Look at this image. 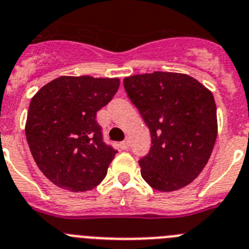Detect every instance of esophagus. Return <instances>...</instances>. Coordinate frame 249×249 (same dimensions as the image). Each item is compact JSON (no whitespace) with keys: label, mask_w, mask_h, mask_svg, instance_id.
Listing matches in <instances>:
<instances>
[{"label":"esophagus","mask_w":249,"mask_h":249,"mask_svg":"<svg viewBox=\"0 0 249 249\" xmlns=\"http://www.w3.org/2000/svg\"><path fill=\"white\" fill-rule=\"evenodd\" d=\"M120 148L123 149V150H126V149H129V140H124V142H120Z\"/></svg>","instance_id":"esophagus-1"}]
</instances>
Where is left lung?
<instances>
[{"mask_svg": "<svg viewBox=\"0 0 249 249\" xmlns=\"http://www.w3.org/2000/svg\"><path fill=\"white\" fill-rule=\"evenodd\" d=\"M124 88L151 135L139 160L142 179L159 192L190 184L208 163L217 139V107L211 90L194 77L154 71L124 79Z\"/></svg>", "mask_w": 249, "mask_h": 249, "instance_id": "left-lung-1", "label": "left lung"}]
</instances>
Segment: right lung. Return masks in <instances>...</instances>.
I'll list each match as a JSON object with an SVG mask.
<instances>
[{"instance_id": "right-lung-1", "label": "right lung", "mask_w": 249, "mask_h": 249, "mask_svg": "<svg viewBox=\"0 0 249 249\" xmlns=\"http://www.w3.org/2000/svg\"><path fill=\"white\" fill-rule=\"evenodd\" d=\"M118 77L60 76L36 92L26 139L49 180L70 192L98 187L118 151L103 142L96 112L118 91Z\"/></svg>"}]
</instances>
